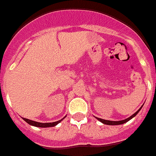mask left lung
<instances>
[{"mask_svg": "<svg viewBox=\"0 0 156 156\" xmlns=\"http://www.w3.org/2000/svg\"><path fill=\"white\" fill-rule=\"evenodd\" d=\"M142 107H143V106H142ZM142 107H140V108L139 109V110H138V111H136L135 114H133L131 116H130V117L127 118V119H126L120 120V121H111V120H105V119H99V118H97V117H95V118L98 120V121H100V122H102L103 124H107V125H120V124H123V123H125V122H128L129 120H131L132 118L135 117V115L139 113V111L141 110Z\"/></svg>", "mask_w": 156, "mask_h": 156, "instance_id": "left-lung-1", "label": "left lung"}]
</instances>
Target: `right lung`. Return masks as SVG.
Masks as SVG:
<instances>
[{
  "mask_svg": "<svg viewBox=\"0 0 156 156\" xmlns=\"http://www.w3.org/2000/svg\"><path fill=\"white\" fill-rule=\"evenodd\" d=\"M66 118V116L63 119H62L61 120H58L57 122H45V123H42V122H36V121H33V120H30V119H25V118H22L24 120H25V122L29 123L30 125L31 126H37V127H51V126H56L57 124H58L59 122L63 120L64 119Z\"/></svg>",
  "mask_w": 156,
  "mask_h": 156,
  "instance_id": "1",
  "label": "right lung"
}]
</instances>
